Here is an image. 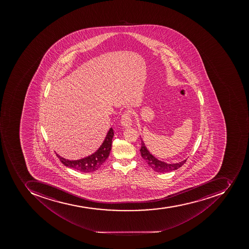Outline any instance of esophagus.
<instances>
[{"mask_svg": "<svg viewBox=\"0 0 249 249\" xmlns=\"http://www.w3.org/2000/svg\"><path fill=\"white\" fill-rule=\"evenodd\" d=\"M121 123H122L124 127H130V126L132 124L131 111H130V110H126V111L122 114Z\"/></svg>", "mask_w": 249, "mask_h": 249, "instance_id": "34e87169", "label": "esophagus"}]
</instances>
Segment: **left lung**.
I'll list each match as a JSON object with an SVG mask.
<instances>
[{
	"label": "left lung",
	"instance_id": "obj_1",
	"mask_svg": "<svg viewBox=\"0 0 249 249\" xmlns=\"http://www.w3.org/2000/svg\"><path fill=\"white\" fill-rule=\"evenodd\" d=\"M140 153H141L142 157L144 159V160L148 163L149 167L153 169V171L158 173H167L178 170L182 165H184L187 160H184L177 162V163H167V162L159 160L158 159L153 157V155L149 153V151L147 149L145 143L142 140Z\"/></svg>",
	"mask_w": 249,
	"mask_h": 249
}]
</instances>
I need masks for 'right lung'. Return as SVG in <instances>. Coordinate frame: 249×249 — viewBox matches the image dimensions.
<instances>
[{"label":"right lung","mask_w":249,"mask_h":249,"mask_svg":"<svg viewBox=\"0 0 249 249\" xmlns=\"http://www.w3.org/2000/svg\"><path fill=\"white\" fill-rule=\"evenodd\" d=\"M114 130L110 127L107 132L106 138L104 139L102 145L93 154L86 158L81 159L78 160H69L60 157L56 153L59 160L66 167L74 169L76 171L83 173H90L96 171L100 169L107 159L109 157L111 149L112 139L114 137Z\"/></svg>","instance_id":"add662e5"}]
</instances>
